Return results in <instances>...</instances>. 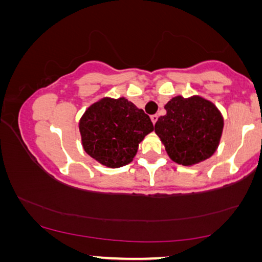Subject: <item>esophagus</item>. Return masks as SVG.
Returning a JSON list of instances; mask_svg holds the SVG:
<instances>
[{"mask_svg": "<svg viewBox=\"0 0 262 262\" xmlns=\"http://www.w3.org/2000/svg\"><path fill=\"white\" fill-rule=\"evenodd\" d=\"M150 121H152L153 124H156L157 121H158V115H152V116H150Z\"/></svg>", "mask_w": 262, "mask_h": 262, "instance_id": "obj_1", "label": "esophagus"}]
</instances>
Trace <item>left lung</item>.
Segmentation results:
<instances>
[{"label":"left lung","instance_id":"8db88e82","mask_svg":"<svg viewBox=\"0 0 262 262\" xmlns=\"http://www.w3.org/2000/svg\"><path fill=\"white\" fill-rule=\"evenodd\" d=\"M166 115L154 126L168 157L177 164L191 166L215 153L223 129V117L206 99L177 96L166 105Z\"/></svg>","mask_w":262,"mask_h":262}]
</instances>
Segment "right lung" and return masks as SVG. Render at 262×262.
Returning <instances> with one entry per match:
<instances>
[{
    "label": "right lung",
    "mask_w": 262,
    "mask_h": 262,
    "mask_svg": "<svg viewBox=\"0 0 262 262\" xmlns=\"http://www.w3.org/2000/svg\"><path fill=\"white\" fill-rule=\"evenodd\" d=\"M153 130L149 116L126 98H103L79 121L84 150L108 167L129 164L139 143Z\"/></svg>",
    "instance_id": "1"
}]
</instances>
